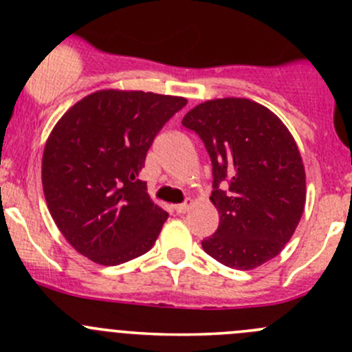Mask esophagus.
Listing matches in <instances>:
<instances>
[{
	"instance_id": "obj_1",
	"label": "esophagus",
	"mask_w": 352,
	"mask_h": 352,
	"mask_svg": "<svg viewBox=\"0 0 352 352\" xmlns=\"http://www.w3.org/2000/svg\"><path fill=\"white\" fill-rule=\"evenodd\" d=\"M173 208H175L177 214H185V212H188V208H190V204H179V206H173Z\"/></svg>"
}]
</instances>
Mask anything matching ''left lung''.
<instances>
[{
  "instance_id": "obj_1",
  "label": "left lung",
  "mask_w": 352,
  "mask_h": 352,
  "mask_svg": "<svg viewBox=\"0 0 352 352\" xmlns=\"http://www.w3.org/2000/svg\"><path fill=\"white\" fill-rule=\"evenodd\" d=\"M182 125L199 133L212 160L219 229L202 241L204 250L239 270L283 252L306 206L302 157L283 120L261 103L230 96L199 103Z\"/></svg>"
}]
</instances>
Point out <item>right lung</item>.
<instances>
[{
  "label": "right lung",
  "mask_w": 352,
  "mask_h": 352,
  "mask_svg": "<svg viewBox=\"0 0 352 352\" xmlns=\"http://www.w3.org/2000/svg\"><path fill=\"white\" fill-rule=\"evenodd\" d=\"M184 96L98 90L76 102L45 144L41 182L68 244L100 265L144 256L168 214L138 180L153 138Z\"/></svg>",
  "instance_id": "1"
}]
</instances>
